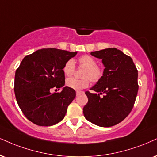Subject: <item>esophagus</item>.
I'll list each match as a JSON object with an SVG mask.
<instances>
[{
  "label": "esophagus",
  "mask_w": 157,
  "mask_h": 157,
  "mask_svg": "<svg viewBox=\"0 0 157 157\" xmlns=\"http://www.w3.org/2000/svg\"><path fill=\"white\" fill-rule=\"evenodd\" d=\"M82 93H84V92H82V91H77V92H76V95L78 96V95H79V94H82Z\"/></svg>",
  "instance_id": "1"
}]
</instances>
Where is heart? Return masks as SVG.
I'll use <instances>...</instances> for the list:
<instances>
[{"instance_id":"1","label":"heart","mask_w":157,"mask_h":157,"mask_svg":"<svg viewBox=\"0 0 157 157\" xmlns=\"http://www.w3.org/2000/svg\"><path fill=\"white\" fill-rule=\"evenodd\" d=\"M79 66L84 67L83 78H76L71 77L66 80V85L69 88L75 90H80L87 87L91 82L96 83L102 78L103 75V70L97 65V61L90 55H83L78 58ZM75 63L73 59H68L63 66V72L66 75H72L75 71Z\"/></svg>"}]
</instances>
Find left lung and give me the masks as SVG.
<instances>
[{"label":"left lung","instance_id":"obj_1","mask_svg":"<svg viewBox=\"0 0 157 157\" xmlns=\"http://www.w3.org/2000/svg\"><path fill=\"white\" fill-rule=\"evenodd\" d=\"M102 59L103 75L86 91L88 102L83 108L84 117L100 127H109L122 121L132 111L138 91V70L129 56L116 48L91 52ZM101 94L103 96H100Z\"/></svg>","mask_w":157,"mask_h":157}]
</instances>
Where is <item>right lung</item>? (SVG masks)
<instances>
[{
	"label": "right lung",
	"mask_w": 157,
	"mask_h": 157,
	"mask_svg": "<svg viewBox=\"0 0 157 157\" xmlns=\"http://www.w3.org/2000/svg\"><path fill=\"white\" fill-rule=\"evenodd\" d=\"M77 52L39 49L24 57L15 73L14 92L21 111L35 124L55 125L65 117L75 91L65 86V63ZM61 92L51 94L53 88Z\"/></svg>",
	"instance_id": "add662e5"
}]
</instances>
